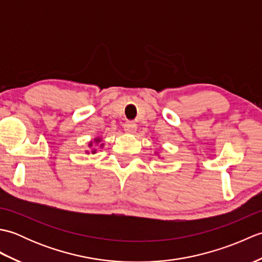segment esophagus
Masks as SVG:
<instances>
[{"label": "esophagus", "instance_id": "esophagus-1", "mask_svg": "<svg viewBox=\"0 0 262 262\" xmlns=\"http://www.w3.org/2000/svg\"><path fill=\"white\" fill-rule=\"evenodd\" d=\"M136 124L134 121H126L124 124V129L127 132V133H135L136 130Z\"/></svg>", "mask_w": 262, "mask_h": 262}]
</instances>
